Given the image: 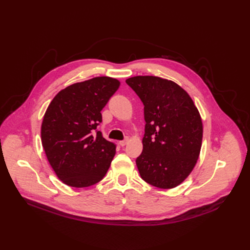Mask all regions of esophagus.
<instances>
[{"label":"esophagus","mask_w":250,"mask_h":250,"mask_svg":"<svg viewBox=\"0 0 250 250\" xmlns=\"http://www.w3.org/2000/svg\"><path fill=\"white\" fill-rule=\"evenodd\" d=\"M127 142H128V139H127V138H125L124 141H120V145H121L122 147H124V146H125V145H126Z\"/></svg>","instance_id":"esophagus-1"}]
</instances>
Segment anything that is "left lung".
<instances>
[{
    "label": "left lung",
    "mask_w": 250,
    "mask_h": 250,
    "mask_svg": "<svg viewBox=\"0 0 250 250\" xmlns=\"http://www.w3.org/2000/svg\"><path fill=\"white\" fill-rule=\"evenodd\" d=\"M144 104L145 135L136 163L141 177L159 188H173L190 174L199 159L203 123L186 90L155 76L125 80Z\"/></svg>",
    "instance_id": "left-lung-1"
}]
</instances>
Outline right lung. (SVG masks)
<instances>
[{
    "label": "right lung",
    "mask_w": 250,
    "mask_h": 250,
    "mask_svg": "<svg viewBox=\"0 0 250 250\" xmlns=\"http://www.w3.org/2000/svg\"><path fill=\"white\" fill-rule=\"evenodd\" d=\"M121 83L95 77L61 90L51 100L42 124V143L57 176L69 187L87 188L106 174L115 145L98 125L101 110Z\"/></svg>",
    "instance_id": "obj_1"
}]
</instances>
